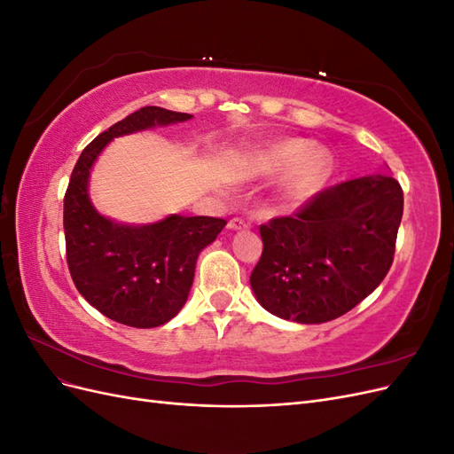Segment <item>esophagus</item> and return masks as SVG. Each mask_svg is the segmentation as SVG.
Returning a JSON list of instances; mask_svg holds the SVG:
<instances>
[{
	"instance_id": "1",
	"label": "esophagus",
	"mask_w": 454,
	"mask_h": 454,
	"mask_svg": "<svg viewBox=\"0 0 454 454\" xmlns=\"http://www.w3.org/2000/svg\"><path fill=\"white\" fill-rule=\"evenodd\" d=\"M248 222H246V219H242V217H232L231 222H229V229H232V231H240V229H248Z\"/></svg>"
}]
</instances>
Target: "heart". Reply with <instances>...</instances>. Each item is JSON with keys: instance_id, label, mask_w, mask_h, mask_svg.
Here are the masks:
<instances>
[{"instance_id": "heart-1", "label": "heart", "mask_w": 454, "mask_h": 454, "mask_svg": "<svg viewBox=\"0 0 454 454\" xmlns=\"http://www.w3.org/2000/svg\"><path fill=\"white\" fill-rule=\"evenodd\" d=\"M261 168L269 174L286 172L295 168L286 193L294 200L307 199L316 193L332 174L333 159L324 149L310 151V144L303 140H287L274 144L259 157Z\"/></svg>"}]
</instances>
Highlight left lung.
<instances>
[{"label": "left lung", "instance_id": "8db88e82", "mask_svg": "<svg viewBox=\"0 0 454 454\" xmlns=\"http://www.w3.org/2000/svg\"><path fill=\"white\" fill-rule=\"evenodd\" d=\"M403 215L392 176L327 187L294 215L261 225L263 254L250 284L270 314L322 324L347 314L387 277Z\"/></svg>", "mask_w": 454, "mask_h": 454}]
</instances>
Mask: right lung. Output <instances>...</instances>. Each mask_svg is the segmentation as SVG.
<instances>
[{"instance_id": "obj_1", "label": "right lung", "mask_w": 454, "mask_h": 454, "mask_svg": "<svg viewBox=\"0 0 454 454\" xmlns=\"http://www.w3.org/2000/svg\"><path fill=\"white\" fill-rule=\"evenodd\" d=\"M193 115L145 106L83 149L64 197L66 259L79 294L109 320L157 327L185 305L199 254L227 225L208 215H177L149 225H122L100 215L89 199L90 168L117 136L172 125Z\"/></svg>"}]
</instances>
